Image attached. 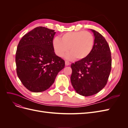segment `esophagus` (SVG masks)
I'll use <instances>...</instances> for the list:
<instances>
[{
    "label": "esophagus",
    "mask_w": 128,
    "mask_h": 128,
    "mask_svg": "<svg viewBox=\"0 0 128 128\" xmlns=\"http://www.w3.org/2000/svg\"><path fill=\"white\" fill-rule=\"evenodd\" d=\"M65 65L66 66H67L70 65V62H68V61H65Z\"/></svg>",
    "instance_id": "34e87169"
}]
</instances>
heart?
<instances>
[{
    "mask_svg": "<svg viewBox=\"0 0 128 128\" xmlns=\"http://www.w3.org/2000/svg\"><path fill=\"white\" fill-rule=\"evenodd\" d=\"M94 44V38L88 32H70L64 34L61 40L56 37L53 40V46L56 54L59 57L66 56L69 60H84L90 54Z\"/></svg>",
    "mask_w": 128,
    "mask_h": 128,
    "instance_id": "obj_1",
    "label": "heart"
}]
</instances>
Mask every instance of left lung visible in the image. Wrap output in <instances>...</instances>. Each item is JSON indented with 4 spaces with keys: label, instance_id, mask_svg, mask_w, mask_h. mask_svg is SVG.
I'll list each match as a JSON object with an SVG mask.
<instances>
[{
    "label": "left lung",
    "instance_id": "obj_1",
    "mask_svg": "<svg viewBox=\"0 0 128 128\" xmlns=\"http://www.w3.org/2000/svg\"><path fill=\"white\" fill-rule=\"evenodd\" d=\"M90 30L94 37L92 52L86 59L71 64L72 84L83 96L94 95L105 86L112 66L110 50L105 38L96 30Z\"/></svg>",
    "mask_w": 128,
    "mask_h": 128
}]
</instances>
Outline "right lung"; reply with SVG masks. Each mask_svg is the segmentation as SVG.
Segmentation results:
<instances>
[{"label":"right lung","instance_id":"1","mask_svg":"<svg viewBox=\"0 0 128 128\" xmlns=\"http://www.w3.org/2000/svg\"><path fill=\"white\" fill-rule=\"evenodd\" d=\"M54 30L36 27L23 36L15 56L17 75L23 85L33 92L44 91L54 82L64 67V61L54 51Z\"/></svg>","mask_w":128,"mask_h":128}]
</instances>
